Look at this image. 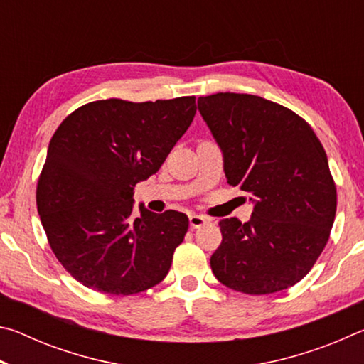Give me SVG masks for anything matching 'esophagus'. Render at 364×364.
<instances>
[{"label":"esophagus","mask_w":364,"mask_h":364,"mask_svg":"<svg viewBox=\"0 0 364 364\" xmlns=\"http://www.w3.org/2000/svg\"><path fill=\"white\" fill-rule=\"evenodd\" d=\"M208 221H210V220L205 218V217H202V215H189V226H191V230H197V228L207 225Z\"/></svg>","instance_id":"obj_1"}]
</instances>
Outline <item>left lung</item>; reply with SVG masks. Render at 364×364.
Here are the masks:
<instances>
[{
	"label": "left lung",
	"mask_w": 364,
	"mask_h": 364,
	"mask_svg": "<svg viewBox=\"0 0 364 364\" xmlns=\"http://www.w3.org/2000/svg\"><path fill=\"white\" fill-rule=\"evenodd\" d=\"M197 104L223 149L228 183L254 202L247 223H218L215 278L249 295L297 284L321 255L336 218V183L321 141L300 115L260 96L217 93Z\"/></svg>",
	"instance_id": "left-lung-1"
}]
</instances>
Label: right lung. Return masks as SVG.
<instances>
[{
    "label": "right lung",
    "instance_id": "obj_1",
    "mask_svg": "<svg viewBox=\"0 0 364 364\" xmlns=\"http://www.w3.org/2000/svg\"><path fill=\"white\" fill-rule=\"evenodd\" d=\"M196 97L101 100L67 115L36 184L49 247L78 282L133 295L159 284L188 232L184 213L133 215V189L156 173L196 115Z\"/></svg>",
    "mask_w": 364,
    "mask_h": 364
}]
</instances>
